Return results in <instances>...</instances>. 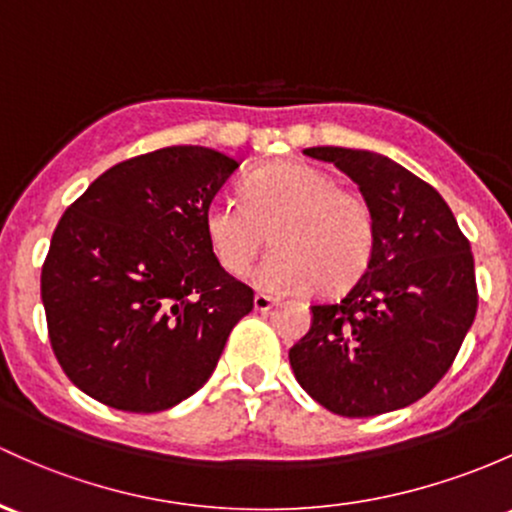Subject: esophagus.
<instances>
[{
  "label": "esophagus",
  "mask_w": 512,
  "mask_h": 512,
  "mask_svg": "<svg viewBox=\"0 0 512 512\" xmlns=\"http://www.w3.org/2000/svg\"><path fill=\"white\" fill-rule=\"evenodd\" d=\"M276 305V298H271V295H263V293H256L254 298V307L258 312H268L271 307Z\"/></svg>",
  "instance_id": "34e87169"
}]
</instances>
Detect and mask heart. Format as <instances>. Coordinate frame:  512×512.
Instances as JSON below:
<instances>
[{
	"label": "heart",
	"mask_w": 512,
	"mask_h": 512,
	"mask_svg": "<svg viewBox=\"0 0 512 512\" xmlns=\"http://www.w3.org/2000/svg\"><path fill=\"white\" fill-rule=\"evenodd\" d=\"M202 224L214 261L234 278L249 273L271 236L276 249L256 271V283L271 293L351 288L376 249V222L364 197L298 161L254 170L241 183V202L217 197Z\"/></svg>",
	"instance_id": "1"
}]
</instances>
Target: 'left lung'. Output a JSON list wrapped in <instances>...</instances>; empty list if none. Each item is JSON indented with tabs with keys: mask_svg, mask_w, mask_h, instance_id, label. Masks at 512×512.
<instances>
[{
	"mask_svg": "<svg viewBox=\"0 0 512 512\" xmlns=\"http://www.w3.org/2000/svg\"><path fill=\"white\" fill-rule=\"evenodd\" d=\"M307 156L356 180L376 222L371 266L339 302L312 305L290 346L295 378L344 417L400 410L444 378L474 324V254L432 185L371 151L320 146Z\"/></svg>",
	"mask_w": 512,
	"mask_h": 512,
	"instance_id": "1",
	"label": "left lung"
}]
</instances>
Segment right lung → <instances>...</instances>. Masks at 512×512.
Segmentation results:
<instances>
[{
  "mask_svg": "<svg viewBox=\"0 0 512 512\" xmlns=\"http://www.w3.org/2000/svg\"><path fill=\"white\" fill-rule=\"evenodd\" d=\"M239 163L168 146L102 173L60 217L41 268L48 339L82 393L158 412L212 376L254 290L219 268L205 207Z\"/></svg>",
  "mask_w": 512,
  "mask_h": 512,
  "instance_id": "obj_1",
  "label": "right lung"
}]
</instances>
